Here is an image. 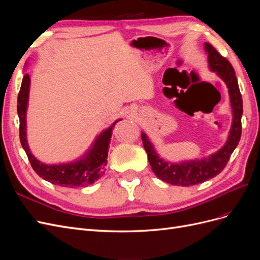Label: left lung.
I'll use <instances>...</instances> for the list:
<instances>
[{
	"label": "left lung",
	"instance_id": "1",
	"mask_svg": "<svg viewBox=\"0 0 260 260\" xmlns=\"http://www.w3.org/2000/svg\"><path fill=\"white\" fill-rule=\"evenodd\" d=\"M204 45H205V51L208 55L209 69L216 73L220 79L224 81L228 90H229L232 108V125L226 142L219 151L208 157H204L202 159L185 160L178 164L166 161L160 158L151 141L148 140V137L142 132L141 139L143 141L147 158L154 174L158 179L174 185L190 186L199 184L219 175L225 167L226 162L229 161L231 154L238 146L241 139L243 100L234 69L229 60L222 57L211 44L205 43Z\"/></svg>",
	"mask_w": 260,
	"mask_h": 260
}]
</instances>
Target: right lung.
Here are the masks:
<instances>
[{"mask_svg":"<svg viewBox=\"0 0 260 260\" xmlns=\"http://www.w3.org/2000/svg\"><path fill=\"white\" fill-rule=\"evenodd\" d=\"M30 77L26 74L22 78L20 91L17 100V113L19 117V138L22 148L28 156V159L37 175L49 181L52 184L65 187L85 186L98 181L105 172L107 165L108 146L111 143L114 125L121 119L116 120L107 129L102 131L94 140L88 151L75 161L64 162L58 165H46L38 160L31 153L27 141V123L26 114L29 100Z\"/></svg>","mask_w":260,"mask_h":260,"instance_id":"add662e5","label":"right lung"}]
</instances>
